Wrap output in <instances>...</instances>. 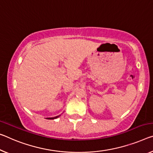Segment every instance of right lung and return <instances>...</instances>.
Segmentation results:
<instances>
[{"label":"right lung","mask_w":153,"mask_h":153,"mask_svg":"<svg viewBox=\"0 0 153 153\" xmlns=\"http://www.w3.org/2000/svg\"><path fill=\"white\" fill-rule=\"evenodd\" d=\"M60 116H55V117H52V118H47V119H55V118H56L58 117H59Z\"/></svg>","instance_id":"1"}]
</instances>
